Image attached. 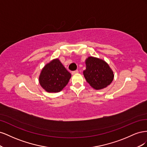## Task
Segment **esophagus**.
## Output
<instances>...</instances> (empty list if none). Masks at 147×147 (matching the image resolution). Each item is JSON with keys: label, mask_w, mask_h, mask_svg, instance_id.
<instances>
[{"label": "esophagus", "mask_w": 147, "mask_h": 147, "mask_svg": "<svg viewBox=\"0 0 147 147\" xmlns=\"http://www.w3.org/2000/svg\"><path fill=\"white\" fill-rule=\"evenodd\" d=\"M78 70H75V71H73V72H72V75H75L76 74H78Z\"/></svg>", "instance_id": "1"}]
</instances>
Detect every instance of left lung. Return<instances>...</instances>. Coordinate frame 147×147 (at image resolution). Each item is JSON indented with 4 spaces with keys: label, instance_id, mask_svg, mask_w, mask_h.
Segmentation results:
<instances>
[{
    "label": "left lung",
    "instance_id": "obj_1",
    "mask_svg": "<svg viewBox=\"0 0 147 147\" xmlns=\"http://www.w3.org/2000/svg\"><path fill=\"white\" fill-rule=\"evenodd\" d=\"M83 75L87 82L96 90L104 88L112 83L114 75L109 65L103 60L89 57Z\"/></svg>",
    "mask_w": 147,
    "mask_h": 147
}]
</instances>
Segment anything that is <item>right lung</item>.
I'll return each mask as SVG.
<instances>
[{
    "label": "right lung",
    "mask_w": 147,
    "mask_h": 147,
    "mask_svg": "<svg viewBox=\"0 0 147 147\" xmlns=\"http://www.w3.org/2000/svg\"><path fill=\"white\" fill-rule=\"evenodd\" d=\"M70 77V73L56 59L44 67L40 75L39 83L47 92H57L67 84Z\"/></svg>",
    "instance_id": "right-lung-1"
}]
</instances>
